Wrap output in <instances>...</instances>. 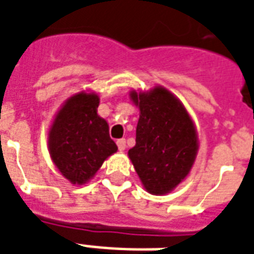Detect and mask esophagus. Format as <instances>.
Masks as SVG:
<instances>
[{
  "mask_svg": "<svg viewBox=\"0 0 254 254\" xmlns=\"http://www.w3.org/2000/svg\"><path fill=\"white\" fill-rule=\"evenodd\" d=\"M117 145H118V149L120 151H125L127 148V141H125V138H120V140H117Z\"/></svg>",
  "mask_w": 254,
  "mask_h": 254,
  "instance_id": "34e87169",
  "label": "esophagus"
}]
</instances>
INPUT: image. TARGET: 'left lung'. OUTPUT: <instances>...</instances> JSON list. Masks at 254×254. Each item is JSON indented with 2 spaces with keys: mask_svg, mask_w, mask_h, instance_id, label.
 Masks as SVG:
<instances>
[{
  "mask_svg": "<svg viewBox=\"0 0 254 254\" xmlns=\"http://www.w3.org/2000/svg\"><path fill=\"white\" fill-rule=\"evenodd\" d=\"M130 99L140 118L129 159L148 193H170L187 178L196 160V127L181 100L160 85L147 92L130 91Z\"/></svg>",
  "mask_w": 254,
  "mask_h": 254,
  "instance_id": "1",
  "label": "left lung"
}]
</instances>
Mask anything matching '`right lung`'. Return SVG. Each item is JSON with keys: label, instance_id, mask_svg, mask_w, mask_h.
Returning <instances> with one entry per match:
<instances>
[{"label": "right lung", "instance_id": "obj_1", "mask_svg": "<svg viewBox=\"0 0 254 254\" xmlns=\"http://www.w3.org/2000/svg\"><path fill=\"white\" fill-rule=\"evenodd\" d=\"M98 94H74L61 106L49 130L53 163L73 185L88 182L118 149L109 134V124L98 116Z\"/></svg>", "mask_w": 254, "mask_h": 254}]
</instances>
